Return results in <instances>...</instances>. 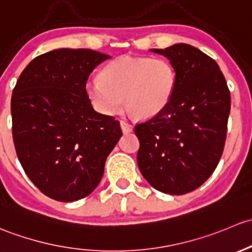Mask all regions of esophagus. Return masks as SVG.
<instances>
[{"label": "esophagus", "mask_w": 252, "mask_h": 252, "mask_svg": "<svg viewBox=\"0 0 252 252\" xmlns=\"http://www.w3.org/2000/svg\"><path fill=\"white\" fill-rule=\"evenodd\" d=\"M120 126L124 133H129V132H132V129H133V126H132L131 124L126 123V121H120Z\"/></svg>", "instance_id": "esophagus-1"}]
</instances>
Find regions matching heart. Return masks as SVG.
Listing matches in <instances>:
<instances>
[{"instance_id": "b5f03b06", "label": "heart", "mask_w": 252, "mask_h": 252, "mask_svg": "<svg viewBox=\"0 0 252 252\" xmlns=\"http://www.w3.org/2000/svg\"><path fill=\"white\" fill-rule=\"evenodd\" d=\"M176 82V69L168 59L123 56L109 62L98 79L88 80L85 90L100 114L114 115L125 100L129 113L149 119L167 107Z\"/></svg>"}]
</instances>
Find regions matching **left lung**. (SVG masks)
Segmentation results:
<instances>
[{"instance_id": "left-lung-1", "label": "left lung", "mask_w": 252, "mask_h": 252, "mask_svg": "<svg viewBox=\"0 0 252 252\" xmlns=\"http://www.w3.org/2000/svg\"><path fill=\"white\" fill-rule=\"evenodd\" d=\"M162 54L176 69V90L161 113L134 127L137 162L162 193L195 190L219 165L227 136L230 93L216 62L200 49L176 43Z\"/></svg>"}]
</instances>
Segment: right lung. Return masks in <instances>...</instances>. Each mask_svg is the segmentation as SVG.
Wrapping results in <instances>:
<instances>
[{
	"label": "right lung",
	"instance_id": "obj_1",
	"mask_svg": "<svg viewBox=\"0 0 252 252\" xmlns=\"http://www.w3.org/2000/svg\"><path fill=\"white\" fill-rule=\"evenodd\" d=\"M109 58L92 49H54L31 61L13 90L18 159L31 182L54 200L90 195L123 136L119 121L97 113L85 90L93 69Z\"/></svg>",
	"mask_w": 252,
	"mask_h": 252
}]
</instances>
